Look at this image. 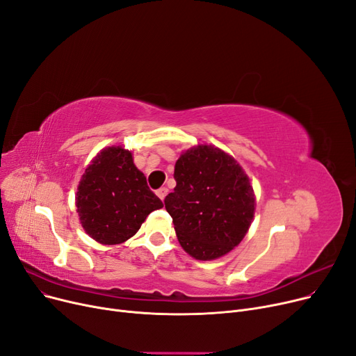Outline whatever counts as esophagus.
<instances>
[{"label":"esophagus","instance_id":"1","mask_svg":"<svg viewBox=\"0 0 356 356\" xmlns=\"http://www.w3.org/2000/svg\"><path fill=\"white\" fill-rule=\"evenodd\" d=\"M167 192H168V189H167V188H160V189H159L156 193H157V196H159V197L163 200V199L165 197Z\"/></svg>","mask_w":356,"mask_h":356}]
</instances>
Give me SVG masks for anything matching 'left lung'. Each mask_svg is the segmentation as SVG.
I'll return each instance as SVG.
<instances>
[{
    "label": "left lung",
    "mask_w": 356,
    "mask_h": 356,
    "mask_svg": "<svg viewBox=\"0 0 356 356\" xmlns=\"http://www.w3.org/2000/svg\"><path fill=\"white\" fill-rule=\"evenodd\" d=\"M175 180L164 204L181 248L202 261L228 254L248 232L255 211L242 167L218 147L196 145L176 161Z\"/></svg>",
    "instance_id": "1"
}]
</instances>
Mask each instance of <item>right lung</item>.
I'll use <instances>...</instances> for the list:
<instances>
[{"label":"right lung","mask_w":356,"mask_h":356,"mask_svg":"<svg viewBox=\"0 0 356 356\" xmlns=\"http://www.w3.org/2000/svg\"><path fill=\"white\" fill-rule=\"evenodd\" d=\"M76 208L83 229L99 244H122L145 218L163 208L145 176L121 145L106 147L86 167L79 181Z\"/></svg>","instance_id":"right-lung-1"}]
</instances>
